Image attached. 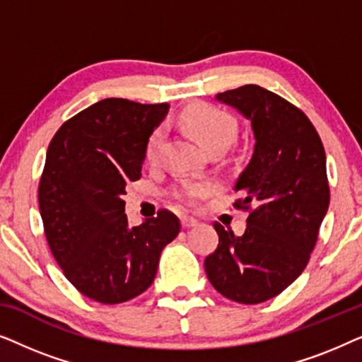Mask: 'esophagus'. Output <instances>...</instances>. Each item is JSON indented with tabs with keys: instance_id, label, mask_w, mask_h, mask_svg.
I'll return each mask as SVG.
<instances>
[{
	"instance_id": "34e87169",
	"label": "esophagus",
	"mask_w": 362,
	"mask_h": 362,
	"mask_svg": "<svg viewBox=\"0 0 362 362\" xmlns=\"http://www.w3.org/2000/svg\"><path fill=\"white\" fill-rule=\"evenodd\" d=\"M199 222H197L194 217H189V216H185L181 217V226L185 227V229H191V227H196Z\"/></svg>"
}]
</instances>
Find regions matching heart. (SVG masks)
Instances as JSON below:
<instances>
[{
    "mask_svg": "<svg viewBox=\"0 0 362 362\" xmlns=\"http://www.w3.org/2000/svg\"><path fill=\"white\" fill-rule=\"evenodd\" d=\"M180 123L186 128L207 151L221 148L224 150L230 145L235 136V120L229 112L209 103H196L185 108L180 113ZM163 141V130L156 128L148 136L145 145V158L148 161H155L160 153ZM214 182L211 181H185L176 189L177 199L186 204H196L202 197L214 191Z\"/></svg>",
    "mask_w": 362,
    "mask_h": 362,
    "instance_id": "b5f03b06",
    "label": "heart"
}]
</instances>
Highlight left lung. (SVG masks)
Returning <instances> with one entry per match:
<instances>
[{
  "instance_id": "left-lung-1",
  "label": "left lung",
  "mask_w": 362,
  "mask_h": 362,
  "mask_svg": "<svg viewBox=\"0 0 362 362\" xmlns=\"http://www.w3.org/2000/svg\"><path fill=\"white\" fill-rule=\"evenodd\" d=\"M250 120L255 146L234 189L249 211L240 237L219 222V245L206 257L212 286L237 303L274 298L298 279L329 206L323 143L300 108L260 86L217 93Z\"/></svg>"
}]
</instances>
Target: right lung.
<instances>
[{
	"label": "right lung",
	"instance_id": "right-lung-1",
	"mask_svg": "<svg viewBox=\"0 0 362 362\" xmlns=\"http://www.w3.org/2000/svg\"><path fill=\"white\" fill-rule=\"evenodd\" d=\"M168 103L103 98L78 112L49 143L39 181V211L54 259L66 279L103 305L143 293L180 219L161 209L130 227L127 182L141 177L145 145Z\"/></svg>",
	"mask_w": 362,
	"mask_h": 362
}]
</instances>
